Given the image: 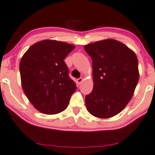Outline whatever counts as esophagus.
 Returning <instances> with one entry per match:
<instances>
[{"mask_svg": "<svg viewBox=\"0 0 155 155\" xmlns=\"http://www.w3.org/2000/svg\"><path fill=\"white\" fill-rule=\"evenodd\" d=\"M76 81H77V83L79 84H81L82 83V81H83V78H79V79H77Z\"/></svg>", "mask_w": 155, "mask_h": 155, "instance_id": "obj_1", "label": "esophagus"}]
</instances>
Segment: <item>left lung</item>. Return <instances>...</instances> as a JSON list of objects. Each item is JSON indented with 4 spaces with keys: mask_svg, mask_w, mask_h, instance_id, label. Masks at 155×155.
I'll list each match as a JSON object with an SVG mask.
<instances>
[{
    "mask_svg": "<svg viewBox=\"0 0 155 155\" xmlns=\"http://www.w3.org/2000/svg\"><path fill=\"white\" fill-rule=\"evenodd\" d=\"M84 49L93 67V90L85 97L87 110L98 118H110L122 111L134 94L139 81L137 58L114 39L86 45Z\"/></svg>",
    "mask_w": 155,
    "mask_h": 155,
    "instance_id": "8db88e82",
    "label": "left lung"
}]
</instances>
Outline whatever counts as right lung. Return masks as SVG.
Returning a JSON list of instances; mask_svg holds the SVG:
<instances>
[{"instance_id":"right-lung-1","label":"right lung","mask_w":155,"mask_h":155,"mask_svg":"<svg viewBox=\"0 0 155 155\" xmlns=\"http://www.w3.org/2000/svg\"><path fill=\"white\" fill-rule=\"evenodd\" d=\"M75 46L55 40H44L32 45L20 62L21 84L25 94L37 110L56 114L65 110L75 82L68 76L64 61Z\"/></svg>"}]
</instances>
